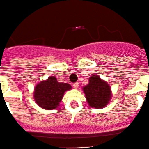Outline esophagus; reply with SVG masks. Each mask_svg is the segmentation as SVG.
<instances>
[{
    "label": "esophagus",
    "mask_w": 149,
    "mask_h": 149,
    "mask_svg": "<svg viewBox=\"0 0 149 149\" xmlns=\"http://www.w3.org/2000/svg\"><path fill=\"white\" fill-rule=\"evenodd\" d=\"M73 87H74L75 88H78V87H79V83H78V82H76V83L73 84Z\"/></svg>",
    "instance_id": "obj_1"
}]
</instances>
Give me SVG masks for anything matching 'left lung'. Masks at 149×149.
<instances>
[{
  "instance_id": "8db88e82",
  "label": "left lung",
  "mask_w": 149,
  "mask_h": 149,
  "mask_svg": "<svg viewBox=\"0 0 149 149\" xmlns=\"http://www.w3.org/2000/svg\"><path fill=\"white\" fill-rule=\"evenodd\" d=\"M82 90L88 106L96 109L106 107L112 97L109 84L96 74L90 76L88 84L83 86Z\"/></svg>"
}]
</instances>
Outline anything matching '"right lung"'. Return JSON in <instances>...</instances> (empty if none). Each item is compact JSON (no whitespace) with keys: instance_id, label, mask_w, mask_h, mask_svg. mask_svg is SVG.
Returning a JSON list of instances; mask_svg holds the SVG:
<instances>
[{"instance_id":"1","label":"right lung","mask_w":149,"mask_h":149,"mask_svg":"<svg viewBox=\"0 0 149 149\" xmlns=\"http://www.w3.org/2000/svg\"><path fill=\"white\" fill-rule=\"evenodd\" d=\"M71 88L70 84L58 82L55 76H51L35 86L33 97L40 107L52 110L60 106L65 92Z\"/></svg>"}]
</instances>
